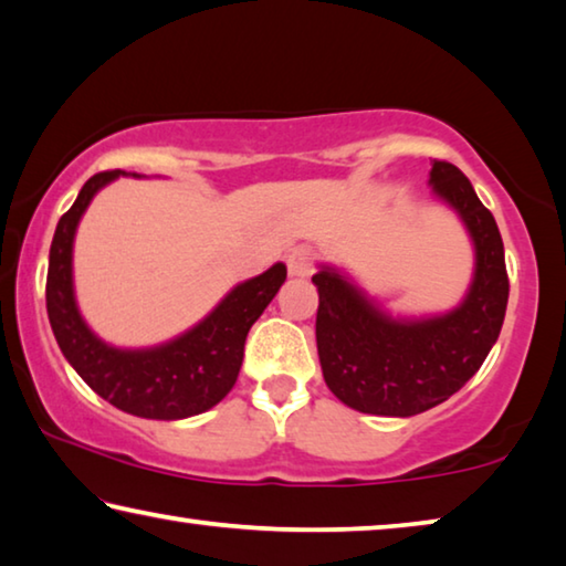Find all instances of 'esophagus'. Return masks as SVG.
<instances>
[{"mask_svg":"<svg viewBox=\"0 0 566 566\" xmlns=\"http://www.w3.org/2000/svg\"><path fill=\"white\" fill-rule=\"evenodd\" d=\"M286 269H290L292 276H310L312 269H315V251L307 247L292 249L286 254Z\"/></svg>","mask_w":566,"mask_h":566,"instance_id":"34e87169","label":"esophagus"}]
</instances>
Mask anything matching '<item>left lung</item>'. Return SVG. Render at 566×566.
Returning <instances> with one entry per match:
<instances>
[{
	"label": "left lung",
	"mask_w": 566,
	"mask_h": 566,
	"mask_svg": "<svg viewBox=\"0 0 566 566\" xmlns=\"http://www.w3.org/2000/svg\"><path fill=\"white\" fill-rule=\"evenodd\" d=\"M430 186L459 213L476 249V269L459 307L396 319L332 266L312 276L319 292L317 353L327 388L370 416L408 418L459 392L486 360L504 325L509 274L496 219L469 178L433 160Z\"/></svg>",
	"instance_id": "left-lung-1"
}]
</instances>
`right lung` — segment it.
Returning <instances> with one entry per match:
<instances>
[{"mask_svg":"<svg viewBox=\"0 0 566 566\" xmlns=\"http://www.w3.org/2000/svg\"><path fill=\"white\" fill-rule=\"evenodd\" d=\"M120 174H95L57 221L44 290L50 325L67 363L111 406L154 420L199 416L234 388L249 329L280 292L286 266L276 262L264 274L241 282L209 317L166 345L148 349L105 345L80 317L73 290V241L93 196Z\"/></svg>","mask_w":566,"mask_h":566,"instance_id":"right-lung-1","label":"right lung"}]
</instances>
